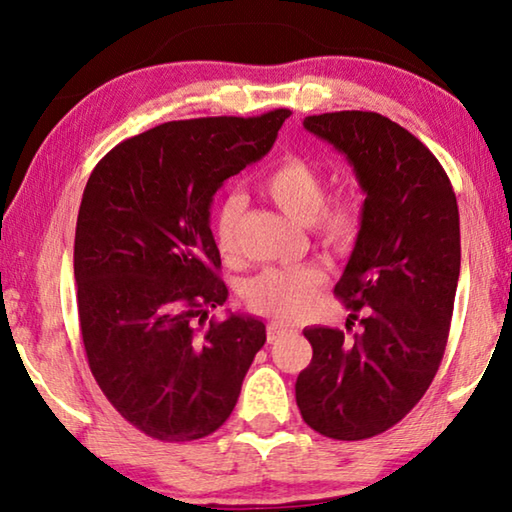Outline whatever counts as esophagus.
Instances as JSON below:
<instances>
[{"instance_id": "esophagus-1", "label": "esophagus", "mask_w": 512, "mask_h": 512, "mask_svg": "<svg viewBox=\"0 0 512 512\" xmlns=\"http://www.w3.org/2000/svg\"><path fill=\"white\" fill-rule=\"evenodd\" d=\"M289 332H293V327L291 325H284V323H277V320H271V323H268V327H266L268 341H271V343L280 339V336L289 334Z\"/></svg>"}]
</instances>
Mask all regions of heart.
Returning a JSON list of instances; mask_svg holds the SVG:
<instances>
[{
  "mask_svg": "<svg viewBox=\"0 0 512 512\" xmlns=\"http://www.w3.org/2000/svg\"><path fill=\"white\" fill-rule=\"evenodd\" d=\"M259 192L298 223H309L311 235L334 255L350 253L363 225V201L354 187H343L325 198V178L314 162L302 155H287L259 180ZM244 198H225L216 214V246L223 259L241 255ZM325 287V273L316 266L268 268L246 289L248 307L277 320H293L314 305Z\"/></svg>",
  "mask_w": 512,
  "mask_h": 512,
  "instance_id": "1",
  "label": "heart"
}]
</instances>
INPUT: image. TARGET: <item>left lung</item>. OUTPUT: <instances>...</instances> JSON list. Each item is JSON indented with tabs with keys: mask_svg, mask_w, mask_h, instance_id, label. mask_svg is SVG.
I'll return each instance as SVG.
<instances>
[{
	"mask_svg": "<svg viewBox=\"0 0 512 512\" xmlns=\"http://www.w3.org/2000/svg\"><path fill=\"white\" fill-rule=\"evenodd\" d=\"M305 128L348 155L366 192L361 235L334 287L363 329L350 339L305 329L314 357L296 402L314 431L363 440L395 427L443 361L461 271L456 194L436 155L379 112H323Z\"/></svg>",
	"mask_w": 512,
	"mask_h": 512,
	"instance_id": "obj_1",
	"label": "left lung"
}]
</instances>
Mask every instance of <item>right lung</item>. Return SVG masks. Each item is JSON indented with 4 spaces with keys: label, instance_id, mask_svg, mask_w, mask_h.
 <instances>
[{
    "label": "right lung",
    "instance_id": "right-lung-1",
    "mask_svg": "<svg viewBox=\"0 0 512 512\" xmlns=\"http://www.w3.org/2000/svg\"><path fill=\"white\" fill-rule=\"evenodd\" d=\"M289 115L167 121L119 142L85 185L74 237L85 357L121 418L160 443L219 429L266 343L262 320L207 323L228 300L210 203Z\"/></svg>",
    "mask_w": 512,
    "mask_h": 512
}]
</instances>
